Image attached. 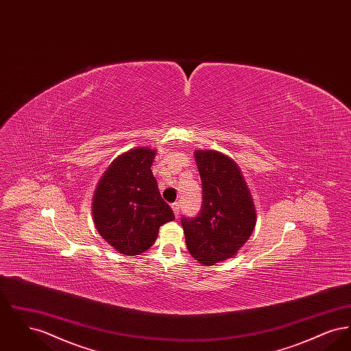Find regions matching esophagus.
Segmentation results:
<instances>
[{"label": "esophagus", "instance_id": "obj_1", "mask_svg": "<svg viewBox=\"0 0 351 351\" xmlns=\"http://www.w3.org/2000/svg\"><path fill=\"white\" fill-rule=\"evenodd\" d=\"M171 208H172V210H173L175 217H179V213H180V205H179V202H173V204L171 205Z\"/></svg>", "mask_w": 351, "mask_h": 351}]
</instances>
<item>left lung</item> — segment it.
<instances>
[{
  "mask_svg": "<svg viewBox=\"0 0 351 351\" xmlns=\"http://www.w3.org/2000/svg\"><path fill=\"white\" fill-rule=\"evenodd\" d=\"M202 206L196 218H182L189 254L204 266L230 259L247 242L256 212L245 178L233 159L216 150H196Z\"/></svg>",
  "mask_w": 351,
  "mask_h": 351,
  "instance_id": "left-lung-1",
  "label": "left lung"
}]
</instances>
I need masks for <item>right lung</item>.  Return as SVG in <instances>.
Listing matches in <instances>:
<instances>
[{"label":"right lung","instance_id":"add662e5","mask_svg":"<svg viewBox=\"0 0 351 351\" xmlns=\"http://www.w3.org/2000/svg\"><path fill=\"white\" fill-rule=\"evenodd\" d=\"M156 150L122 152L101 176L92 200L97 232L119 254L135 256L154 245L159 228L175 219L162 199L151 166Z\"/></svg>","mask_w":351,"mask_h":351}]
</instances>
